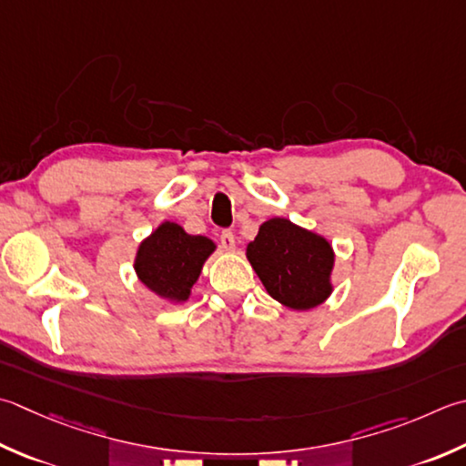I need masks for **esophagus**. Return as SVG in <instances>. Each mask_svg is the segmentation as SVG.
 I'll return each mask as SVG.
<instances>
[{
    "label": "esophagus",
    "mask_w": 466,
    "mask_h": 466,
    "mask_svg": "<svg viewBox=\"0 0 466 466\" xmlns=\"http://www.w3.org/2000/svg\"><path fill=\"white\" fill-rule=\"evenodd\" d=\"M220 244H222V248H224V250L232 252V250L236 248V238H234V234H232L230 230H224V232H222V236H220Z\"/></svg>",
    "instance_id": "34e87169"
}]
</instances>
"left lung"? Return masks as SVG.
I'll list each match as a JSON object with an SVG mask.
<instances>
[{
	"instance_id": "left-lung-1",
	"label": "left lung",
	"mask_w": 466,
	"mask_h": 466,
	"mask_svg": "<svg viewBox=\"0 0 466 466\" xmlns=\"http://www.w3.org/2000/svg\"><path fill=\"white\" fill-rule=\"evenodd\" d=\"M246 258L267 293L293 311L315 309L333 293L331 242L287 218L262 222L257 238L246 246Z\"/></svg>"
}]
</instances>
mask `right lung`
<instances>
[{
	"instance_id": "right-lung-1",
	"label": "right lung",
	"mask_w": 466,
	"mask_h": 466,
	"mask_svg": "<svg viewBox=\"0 0 466 466\" xmlns=\"http://www.w3.org/2000/svg\"><path fill=\"white\" fill-rule=\"evenodd\" d=\"M216 250L208 236L187 234L176 222H161L137 248L135 275L153 295L171 305L186 303L206 260Z\"/></svg>"
}]
</instances>
